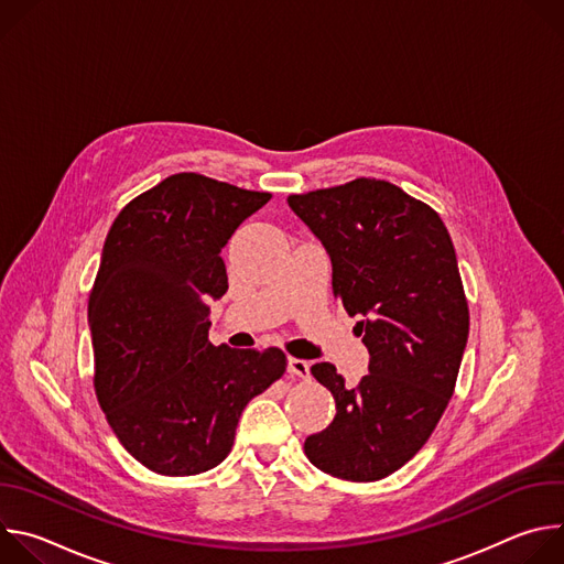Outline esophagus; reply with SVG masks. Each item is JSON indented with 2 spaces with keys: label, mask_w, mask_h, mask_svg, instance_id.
Masks as SVG:
<instances>
[{
  "label": "esophagus",
  "mask_w": 564,
  "mask_h": 564,
  "mask_svg": "<svg viewBox=\"0 0 564 564\" xmlns=\"http://www.w3.org/2000/svg\"><path fill=\"white\" fill-rule=\"evenodd\" d=\"M288 372L292 375V377H301V379H307V375H310V366H307V361L305 359H290L288 361Z\"/></svg>",
  "instance_id": "1"
}]
</instances>
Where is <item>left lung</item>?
<instances>
[{
    "label": "left lung",
    "instance_id": "left-lung-1",
    "mask_svg": "<svg viewBox=\"0 0 564 564\" xmlns=\"http://www.w3.org/2000/svg\"><path fill=\"white\" fill-rule=\"evenodd\" d=\"M288 205L326 248L333 292L359 316L355 335L370 352L355 388L328 361L310 368L337 415L303 448L324 473L375 481L426 444L455 390L468 303L453 240L435 209L377 178L292 194Z\"/></svg>",
    "mask_w": 564,
    "mask_h": 564
}]
</instances>
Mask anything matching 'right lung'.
<instances>
[{"instance_id": "1", "label": "right lung", "mask_w": 564, "mask_h": 564, "mask_svg": "<svg viewBox=\"0 0 564 564\" xmlns=\"http://www.w3.org/2000/svg\"><path fill=\"white\" fill-rule=\"evenodd\" d=\"M272 194L174 174L113 220L89 296L96 392L120 444L149 470L196 475L231 451L248 401L285 372L279 348L209 341L227 292L220 250Z\"/></svg>"}]
</instances>
